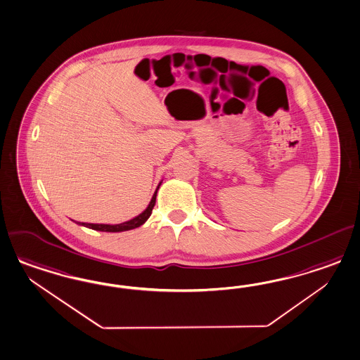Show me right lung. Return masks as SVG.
<instances>
[{
    "instance_id": "1",
    "label": "right lung",
    "mask_w": 360,
    "mask_h": 360,
    "mask_svg": "<svg viewBox=\"0 0 360 360\" xmlns=\"http://www.w3.org/2000/svg\"><path fill=\"white\" fill-rule=\"evenodd\" d=\"M161 184H162V182H160V185L157 186V188H155V191H154V194H153L152 200H150V203L148 205V207L145 208L141 214L137 215L136 218L131 219V220H128V221H124V223H120V224H94V223H77V224L84 226V227H87V229H95V231H101V232H122V231H129V229H137V227L142 226V224L149 219V217L152 215L153 207H154V205H155L157 191H158Z\"/></svg>"
}]
</instances>
